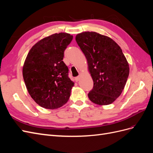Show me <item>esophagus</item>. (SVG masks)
<instances>
[{
	"label": "esophagus",
	"mask_w": 153,
	"mask_h": 153,
	"mask_svg": "<svg viewBox=\"0 0 153 153\" xmlns=\"http://www.w3.org/2000/svg\"><path fill=\"white\" fill-rule=\"evenodd\" d=\"M80 79V76H76V77L75 78V80L76 82L79 81Z\"/></svg>",
	"instance_id": "1"
}]
</instances>
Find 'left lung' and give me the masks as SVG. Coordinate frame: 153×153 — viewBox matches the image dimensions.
<instances>
[{
    "instance_id": "1",
    "label": "left lung",
    "mask_w": 153,
    "mask_h": 153,
    "mask_svg": "<svg viewBox=\"0 0 153 153\" xmlns=\"http://www.w3.org/2000/svg\"><path fill=\"white\" fill-rule=\"evenodd\" d=\"M75 39L87 59L94 82L88 94L89 100L100 105L112 103L122 93L129 73L121 47L109 37L95 32L78 34Z\"/></svg>"
}]
</instances>
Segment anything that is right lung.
Here are the masks:
<instances>
[{
    "label": "right lung",
    "mask_w": 153,
    "mask_h": 153,
    "mask_svg": "<svg viewBox=\"0 0 153 153\" xmlns=\"http://www.w3.org/2000/svg\"><path fill=\"white\" fill-rule=\"evenodd\" d=\"M73 36L60 32L46 37L30 50L23 66V77L31 98L39 106L55 109L68 102L74 82L63 62Z\"/></svg>",
    "instance_id": "right-lung-1"
}]
</instances>
